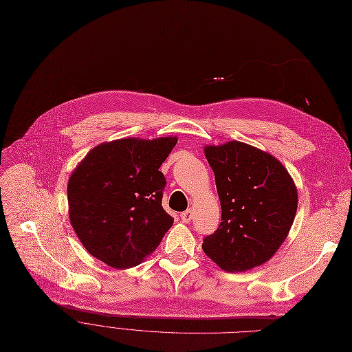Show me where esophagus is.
Masks as SVG:
<instances>
[{
	"instance_id": "34e87169",
	"label": "esophagus",
	"mask_w": 352,
	"mask_h": 352,
	"mask_svg": "<svg viewBox=\"0 0 352 352\" xmlns=\"http://www.w3.org/2000/svg\"><path fill=\"white\" fill-rule=\"evenodd\" d=\"M192 217H193V210L192 209H188L185 212H182V214H180L182 222H185V223H189L192 221Z\"/></svg>"
}]
</instances>
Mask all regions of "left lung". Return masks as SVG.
Returning a JSON list of instances; mask_svg holds the SVG:
<instances>
[{"label": "left lung", "mask_w": 352, "mask_h": 352, "mask_svg": "<svg viewBox=\"0 0 352 352\" xmlns=\"http://www.w3.org/2000/svg\"><path fill=\"white\" fill-rule=\"evenodd\" d=\"M205 156L222 222L202 248L223 271L252 270L270 261L288 236L298 208L295 183L278 159L242 142L205 146Z\"/></svg>", "instance_id": "1"}]
</instances>
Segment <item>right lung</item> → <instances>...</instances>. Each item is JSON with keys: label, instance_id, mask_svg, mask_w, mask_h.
<instances>
[{"label": "right lung", "instance_id": "obj_1", "mask_svg": "<svg viewBox=\"0 0 352 352\" xmlns=\"http://www.w3.org/2000/svg\"><path fill=\"white\" fill-rule=\"evenodd\" d=\"M176 143L119 139L96 146L78 163L67 185L69 216L90 255L127 270L159 246L173 225L162 206L166 179L159 169Z\"/></svg>", "mask_w": 352, "mask_h": 352}]
</instances>
